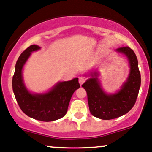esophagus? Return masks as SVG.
I'll list each match as a JSON object with an SVG mask.
<instances>
[{
  "label": "esophagus",
  "instance_id": "esophagus-1",
  "mask_svg": "<svg viewBox=\"0 0 152 152\" xmlns=\"http://www.w3.org/2000/svg\"><path fill=\"white\" fill-rule=\"evenodd\" d=\"M86 81V78L83 77H79V83L80 85H82L84 82Z\"/></svg>",
  "mask_w": 152,
  "mask_h": 152
}]
</instances>
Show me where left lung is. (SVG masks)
<instances>
[{
	"label": "left lung",
	"instance_id": "1",
	"mask_svg": "<svg viewBox=\"0 0 152 152\" xmlns=\"http://www.w3.org/2000/svg\"><path fill=\"white\" fill-rule=\"evenodd\" d=\"M116 51L127 57L130 66L129 77L121 89L115 94H106L97 77V72L91 74L92 77L82 85L86 91L90 112L93 116L102 120L115 119L128 113L135 104L140 87V72L134 51L129 46L120 47Z\"/></svg>",
	"mask_w": 152,
	"mask_h": 152
}]
</instances>
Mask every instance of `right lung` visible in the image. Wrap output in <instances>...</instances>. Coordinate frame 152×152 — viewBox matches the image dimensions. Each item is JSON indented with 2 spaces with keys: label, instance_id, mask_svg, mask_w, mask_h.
I'll return each instance as SVG.
<instances>
[{
  "label": "right lung",
  "instance_id": "right-lung-1",
  "mask_svg": "<svg viewBox=\"0 0 152 152\" xmlns=\"http://www.w3.org/2000/svg\"><path fill=\"white\" fill-rule=\"evenodd\" d=\"M40 48L31 45L25 49L18 59L12 77V89L20 109L30 118L49 122L65 116L73 93L80 88L78 78L60 82L49 92L31 94L26 88L22 77L23 65L30 55Z\"/></svg>",
  "mask_w": 152,
  "mask_h": 152
}]
</instances>
